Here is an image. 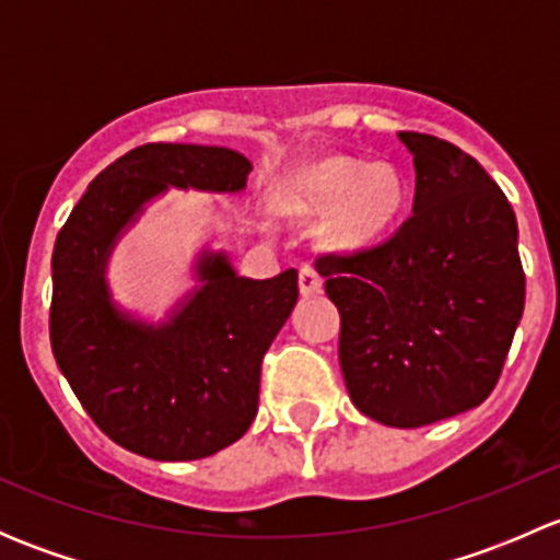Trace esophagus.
I'll list each match as a JSON object with an SVG mask.
<instances>
[{"label":"esophagus","instance_id":"1","mask_svg":"<svg viewBox=\"0 0 560 560\" xmlns=\"http://www.w3.org/2000/svg\"><path fill=\"white\" fill-rule=\"evenodd\" d=\"M298 284H301L303 295H316L322 290V276L314 265H301V273H298Z\"/></svg>","mask_w":560,"mask_h":560}]
</instances>
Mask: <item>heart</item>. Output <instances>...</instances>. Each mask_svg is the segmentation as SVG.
<instances>
[{
  "mask_svg": "<svg viewBox=\"0 0 560 560\" xmlns=\"http://www.w3.org/2000/svg\"><path fill=\"white\" fill-rule=\"evenodd\" d=\"M347 196L336 222L341 244H371L393 224L404 206V180L389 165H371L330 156L301 167L292 178V197L306 206L327 208Z\"/></svg>",
  "mask_w": 560,
  "mask_h": 560,
  "instance_id": "1",
  "label": "heart"
}]
</instances>
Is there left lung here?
Returning a JSON list of instances; mask_svg holds the SVG:
<instances>
[{
  "label": "left lung",
  "instance_id": "8db88e82",
  "mask_svg": "<svg viewBox=\"0 0 560 560\" xmlns=\"http://www.w3.org/2000/svg\"><path fill=\"white\" fill-rule=\"evenodd\" d=\"M415 156L411 217L376 246L316 259L341 314L338 363L371 420L420 428L493 393L525 306L517 219L474 156L400 132Z\"/></svg>",
  "mask_w": 560,
  "mask_h": 560
}]
</instances>
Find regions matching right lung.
<instances>
[{"label": "right lung", "instance_id": "add662e5", "mask_svg": "<svg viewBox=\"0 0 560 560\" xmlns=\"http://www.w3.org/2000/svg\"><path fill=\"white\" fill-rule=\"evenodd\" d=\"M252 162L233 149L145 143L89 184L56 235L50 349L100 431L154 460H197L238 442L257 417L259 369L298 303V270L238 276L202 254V287L165 325L110 301L105 265L118 233L167 186L241 191Z\"/></svg>", "mask_w": 560, "mask_h": 560}]
</instances>
